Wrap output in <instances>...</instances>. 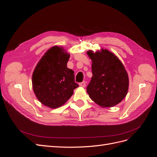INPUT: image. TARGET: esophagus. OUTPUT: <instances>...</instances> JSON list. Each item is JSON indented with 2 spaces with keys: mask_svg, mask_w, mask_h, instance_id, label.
I'll list each match as a JSON object with an SVG mask.
<instances>
[{
  "mask_svg": "<svg viewBox=\"0 0 157 157\" xmlns=\"http://www.w3.org/2000/svg\"><path fill=\"white\" fill-rule=\"evenodd\" d=\"M79 85H80V86L85 87V86H86V82L83 81V82H80V83H79Z\"/></svg>",
  "mask_w": 157,
  "mask_h": 157,
  "instance_id": "esophagus-1",
  "label": "esophagus"
}]
</instances>
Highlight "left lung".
I'll use <instances>...</instances> for the list:
<instances>
[{
  "label": "left lung",
  "instance_id": "8db88e82",
  "mask_svg": "<svg viewBox=\"0 0 157 157\" xmlns=\"http://www.w3.org/2000/svg\"><path fill=\"white\" fill-rule=\"evenodd\" d=\"M87 54L92 61L93 76L86 88L90 98L103 107L117 105L126 97L129 86L124 65L107 50Z\"/></svg>",
  "mask_w": 157,
  "mask_h": 157
}]
</instances>
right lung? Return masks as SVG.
<instances>
[{"mask_svg":"<svg viewBox=\"0 0 157 157\" xmlns=\"http://www.w3.org/2000/svg\"><path fill=\"white\" fill-rule=\"evenodd\" d=\"M69 59V54L61 47L54 46L36 65L32 77L33 88L43 105L52 109L61 106L78 87L74 71L67 67Z\"/></svg>","mask_w":157,"mask_h":157,"instance_id":"1","label":"right lung"}]
</instances>
